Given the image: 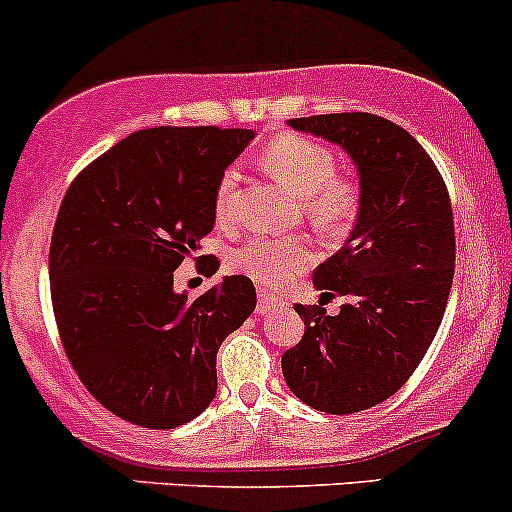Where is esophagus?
Here are the masks:
<instances>
[{
	"mask_svg": "<svg viewBox=\"0 0 512 512\" xmlns=\"http://www.w3.org/2000/svg\"><path fill=\"white\" fill-rule=\"evenodd\" d=\"M278 305H283L281 300L276 298V295L273 293H268V291H258V305H256V313H268V310H273V308H278Z\"/></svg>",
	"mask_w": 512,
	"mask_h": 512,
	"instance_id": "esophagus-1",
	"label": "esophagus"
}]
</instances>
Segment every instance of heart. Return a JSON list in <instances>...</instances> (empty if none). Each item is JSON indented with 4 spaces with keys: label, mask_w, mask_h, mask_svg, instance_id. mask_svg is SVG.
Masks as SVG:
<instances>
[{
    "label": "heart",
    "mask_w": 512,
    "mask_h": 512,
    "mask_svg": "<svg viewBox=\"0 0 512 512\" xmlns=\"http://www.w3.org/2000/svg\"><path fill=\"white\" fill-rule=\"evenodd\" d=\"M261 167L295 199H300L305 214L323 229H337L355 217L360 207L357 184L335 175L337 160L333 150L320 142L300 135H281L266 145ZM236 199H239V172L229 167L219 177L214 192V217L221 226H231L236 221ZM231 263L261 286L278 288L313 263V249L300 236L251 239L236 251Z\"/></svg>",
    "instance_id": "heart-1"
}]
</instances>
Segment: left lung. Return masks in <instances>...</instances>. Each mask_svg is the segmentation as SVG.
<instances>
[{
  "label": "left lung",
  "mask_w": 512,
  "mask_h": 512,
  "mask_svg": "<svg viewBox=\"0 0 512 512\" xmlns=\"http://www.w3.org/2000/svg\"><path fill=\"white\" fill-rule=\"evenodd\" d=\"M293 130L340 145L360 175L355 229L320 263L323 303L300 305V342L281 365L300 402L318 412L355 414L392 397L424 360L451 293L456 236L446 184L424 147L397 123L372 113L288 120Z\"/></svg>",
  "instance_id": "left-lung-1"
}]
</instances>
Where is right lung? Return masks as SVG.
<instances>
[{"label":"right lung","mask_w":512,"mask_h":512,"mask_svg":"<svg viewBox=\"0 0 512 512\" xmlns=\"http://www.w3.org/2000/svg\"><path fill=\"white\" fill-rule=\"evenodd\" d=\"M254 130L150 128L68 187L49 251L56 325L81 382L108 412L175 429L217 394V352L256 308L246 276L175 293V268L214 229V192ZM219 263L209 271L217 273Z\"/></svg>","instance_id":"1"}]
</instances>
